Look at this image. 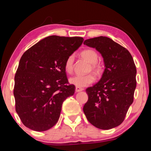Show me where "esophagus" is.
Listing matches in <instances>:
<instances>
[{
  "mask_svg": "<svg viewBox=\"0 0 151 151\" xmlns=\"http://www.w3.org/2000/svg\"><path fill=\"white\" fill-rule=\"evenodd\" d=\"M82 91H83V88H80V87H76L75 88V91L76 92V93H78V92H81Z\"/></svg>",
  "mask_w": 151,
  "mask_h": 151,
  "instance_id": "esophagus-1",
  "label": "esophagus"
}]
</instances>
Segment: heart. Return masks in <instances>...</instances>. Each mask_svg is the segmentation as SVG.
Here are the masks:
<instances>
[{
    "label": "heart",
    "instance_id": "b5f03b06",
    "mask_svg": "<svg viewBox=\"0 0 151 151\" xmlns=\"http://www.w3.org/2000/svg\"><path fill=\"white\" fill-rule=\"evenodd\" d=\"M81 57L84 59L87 60L91 63V66L89 70H93L96 73H99L101 70V66L99 63H97L99 56L95 50L93 49H86L82 51ZM65 69L66 73L71 74L74 69V55H71L68 57L65 63ZM95 81V76L93 74L81 76L76 75L69 79V83L71 85H73L77 87H85L90 85Z\"/></svg>",
    "mask_w": 151,
    "mask_h": 151
}]
</instances>
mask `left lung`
Here are the masks:
<instances>
[{
    "instance_id": "8db88e82",
    "label": "left lung",
    "mask_w": 151,
    "mask_h": 151,
    "mask_svg": "<svg viewBox=\"0 0 151 151\" xmlns=\"http://www.w3.org/2000/svg\"><path fill=\"white\" fill-rule=\"evenodd\" d=\"M84 45L96 48L105 66L101 80L86 89L88 99L84 105V113L93 126L111 129L123 122L133 102L136 66L129 51L110 38L89 39Z\"/></svg>"
}]
</instances>
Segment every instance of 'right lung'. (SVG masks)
I'll list each match as a JSON object with an SVG mask.
<instances>
[{
    "mask_svg": "<svg viewBox=\"0 0 151 151\" xmlns=\"http://www.w3.org/2000/svg\"><path fill=\"white\" fill-rule=\"evenodd\" d=\"M83 38L52 35L29 48L14 76L15 109L25 127L47 131L57 123L64 101L75 93L68 84L65 63Z\"/></svg>",
    "mask_w": 151,
    "mask_h": 151,
    "instance_id": "add662e5",
    "label": "right lung"
}]
</instances>
